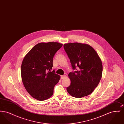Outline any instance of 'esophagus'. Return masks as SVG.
<instances>
[{"mask_svg": "<svg viewBox=\"0 0 124 124\" xmlns=\"http://www.w3.org/2000/svg\"><path fill=\"white\" fill-rule=\"evenodd\" d=\"M65 77H66V76H65V75H62V76H61V79H64V78H65Z\"/></svg>", "mask_w": 124, "mask_h": 124, "instance_id": "obj_1", "label": "esophagus"}]
</instances>
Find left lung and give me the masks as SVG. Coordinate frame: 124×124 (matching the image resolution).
I'll return each mask as SVG.
<instances>
[{
    "mask_svg": "<svg viewBox=\"0 0 124 124\" xmlns=\"http://www.w3.org/2000/svg\"><path fill=\"white\" fill-rule=\"evenodd\" d=\"M64 48L70 60L73 69L68 77L71 85L67 88L69 94L82 98L90 94L100 82L103 66L100 57L94 49L87 44L69 43Z\"/></svg>",
    "mask_w": 124,
    "mask_h": 124,
    "instance_id": "left-lung-1",
    "label": "left lung"
}]
</instances>
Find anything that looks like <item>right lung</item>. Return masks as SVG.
<instances>
[{
  "label": "right lung",
  "instance_id": "right-lung-1",
  "mask_svg": "<svg viewBox=\"0 0 124 124\" xmlns=\"http://www.w3.org/2000/svg\"><path fill=\"white\" fill-rule=\"evenodd\" d=\"M58 42H41L35 45L23 60L21 73L24 87L33 98L39 101L52 96L60 76L50 71L55 53L62 46Z\"/></svg>",
  "mask_w": 124,
  "mask_h": 124
}]
</instances>
